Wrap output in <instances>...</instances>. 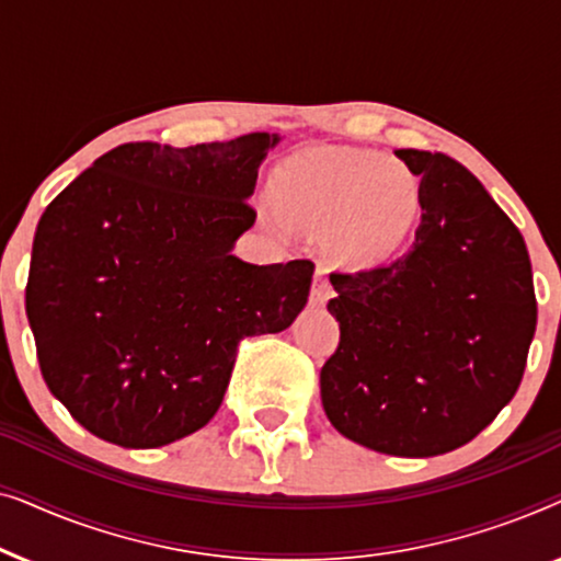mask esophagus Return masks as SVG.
<instances>
[{
  "label": "esophagus",
  "instance_id": "obj_1",
  "mask_svg": "<svg viewBox=\"0 0 561 561\" xmlns=\"http://www.w3.org/2000/svg\"><path fill=\"white\" fill-rule=\"evenodd\" d=\"M329 296H332V286H329L324 271H317V278H313V288H311V304L313 306H324L329 301Z\"/></svg>",
  "mask_w": 561,
  "mask_h": 561
}]
</instances>
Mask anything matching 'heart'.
Here are the masks:
<instances>
[{
	"mask_svg": "<svg viewBox=\"0 0 561 561\" xmlns=\"http://www.w3.org/2000/svg\"><path fill=\"white\" fill-rule=\"evenodd\" d=\"M393 171L370 152L332 150L306 152L275 173V196H263L260 209L278 232L290 227L288 214L313 229H329L327 248L336 263L347 267H375L388 263L403 248L416 198L382 183ZM405 186V173L396 171Z\"/></svg>",
	"mask_w": 561,
	"mask_h": 561,
	"instance_id": "b5f03b06",
	"label": "heart"
}]
</instances>
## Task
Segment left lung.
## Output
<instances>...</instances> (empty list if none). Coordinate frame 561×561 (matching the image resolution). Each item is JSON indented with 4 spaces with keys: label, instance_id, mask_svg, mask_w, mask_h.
I'll return each mask as SVG.
<instances>
[{
    "label": "left lung",
    "instance_id": "8db88e82",
    "mask_svg": "<svg viewBox=\"0 0 561 561\" xmlns=\"http://www.w3.org/2000/svg\"><path fill=\"white\" fill-rule=\"evenodd\" d=\"M396 156L421 179L416 240L386 265L329 275L340 347L321 367V403L367 449L436 457L516 396L536 332L534 275L524 237L465 165Z\"/></svg>",
    "mask_w": 561,
    "mask_h": 561
}]
</instances>
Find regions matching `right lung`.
Wrapping results in <instances>:
<instances>
[{
    "mask_svg": "<svg viewBox=\"0 0 561 561\" xmlns=\"http://www.w3.org/2000/svg\"><path fill=\"white\" fill-rule=\"evenodd\" d=\"M278 135L119 145L48 204L25 288L45 386L99 439L165 447L219 411L244 336L278 334L313 263L255 265L234 242Z\"/></svg>",
    "mask_w": 561,
    "mask_h": 561,
    "instance_id": "obj_1",
    "label": "right lung"
}]
</instances>
